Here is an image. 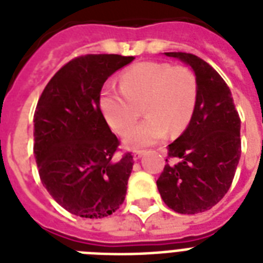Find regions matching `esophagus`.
<instances>
[{"mask_svg": "<svg viewBox=\"0 0 263 263\" xmlns=\"http://www.w3.org/2000/svg\"><path fill=\"white\" fill-rule=\"evenodd\" d=\"M144 156V152H142V150H138V152L134 153V160H140L142 157Z\"/></svg>", "mask_w": 263, "mask_h": 263, "instance_id": "esophagus-1", "label": "esophagus"}]
</instances>
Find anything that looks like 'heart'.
Wrapping results in <instances>:
<instances>
[{
	"label": "heart",
	"mask_w": 263,
	"mask_h": 263,
	"mask_svg": "<svg viewBox=\"0 0 263 263\" xmlns=\"http://www.w3.org/2000/svg\"><path fill=\"white\" fill-rule=\"evenodd\" d=\"M198 101V80L187 67L144 61L127 68L120 76V90L107 86L101 92L99 105L107 124L117 134L132 127L141 114L143 123L124 136L129 148L157 143L171 129L177 135L191 121Z\"/></svg>",
	"instance_id": "b5f03b06"
}]
</instances>
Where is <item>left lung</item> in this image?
<instances>
[{"label": "left lung", "mask_w": 263, "mask_h": 263, "mask_svg": "<svg viewBox=\"0 0 263 263\" xmlns=\"http://www.w3.org/2000/svg\"><path fill=\"white\" fill-rule=\"evenodd\" d=\"M165 54L194 69L198 101L187 129L168 146V164L157 187L169 209L196 214L218 203L232 184L241 153L240 117L231 90L212 65L191 53Z\"/></svg>", "instance_id": "1"}]
</instances>
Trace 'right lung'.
<instances>
[{
  "label": "right lung",
  "instance_id": "right-lung-1",
  "mask_svg": "<svg viewBox=\"0 0 263 263\" xmlns=\"http://www.w3.org/2000/svg\"><path fill=\"white\" fill-rule=\"evenodd\" d=\"M135 57L86 54L49 80L34 115V154L41 181L57 203L84 218H103L127 194L134 156L116 160L120 140L103 117L99 98L111 73Z\"/></svg>",
  "mask_w": 263,
  "mask_h": 263
}]
</instances>
